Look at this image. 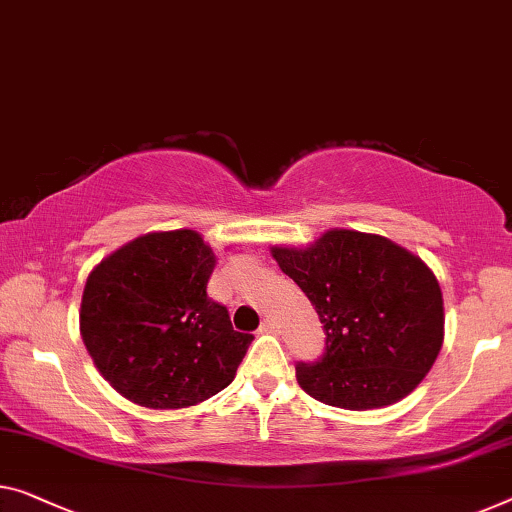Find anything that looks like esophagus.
Returning a JSON list of instances; mask_svg holds the SVG:
<instances>
[{
  "label": "esophagus",
  "instance_id": "1",
  "mask_svg": "<svg viewBox=\"0 0 512 512\" xmlns=\"http://www.w3.org/2000/svg\"><path fill=\"white\" fill-rule=\"evenodd\" d=\"M259 331H262V333H276L278 331V324L273 322V319H264L262 326H259Z\"/></svg>",
  "mask_w": 512,
  "mask_h": 512
}]
</instances>
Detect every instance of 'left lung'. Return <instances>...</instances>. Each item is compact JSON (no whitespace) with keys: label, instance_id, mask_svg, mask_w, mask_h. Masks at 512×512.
<instances>
[{"label":"left lung","instance_id":"obj_1","mask_svg":"<svg viewBox=\"0 0 512 512\" xmlns=\"http://www.w3.org/2000/svg\"><path fill=\"white\" fill-rule=\"evenodd\" d=\"M271 255L326 331L324 356L296 365L310 398L365 411L421 384L444 345V296L421 257L356 230H329L305 248L273 246Z\"/></svg>","mask_w":512,"mask_h":512}]
</instances>
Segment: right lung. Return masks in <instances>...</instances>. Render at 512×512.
Returning <instances> with one entry per match:
<instances>
[{"mask_svg":"<svg viewBox=\"0 0 512 512\" xmlns=\"http://www.w3.org/2000/svg\"><path fill=\"white\" fill-rule=\"evenodd\" d=\"M216 253L195 230L149 232L89 273L80 335L103 379L140 407L183 409L232 384L253 342L207 296Z\"/></svg>","mask_w":512,"mask_h":512,"instance_id":"obj_1","label":"right lung"}]
</instances>
